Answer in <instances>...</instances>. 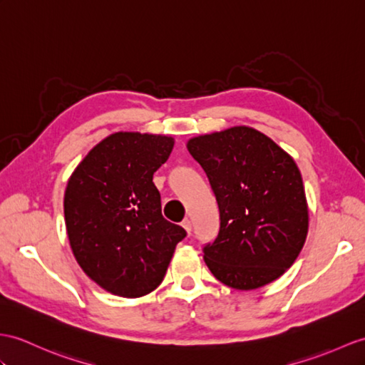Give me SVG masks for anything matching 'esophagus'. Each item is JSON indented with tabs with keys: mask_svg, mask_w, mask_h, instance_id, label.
<instances>
[{
	"mask_svg": "<svg viewBox=\"0 0 365 365\" xmlns=\"http://www.w3.org/2000/svg\"><path fill=\"white\" fill-rule=\"evenodd\" d=\"M181 226H182L185 230H187V234L190 235V232H192V221H190L189 218H185V220L182 221V223H181Z\"/></svg>",
	"mask_w": 365,
	"mask_h": 365,
	"instance_id": "34e87169",
	"label": "esophagus"
}]
</instances>
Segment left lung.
<instances>
[{"mask_svg": "<svg viewBox=\"0 0 365 365\" xmlns=\"http://www.w3.org/2000/svg\"><path fill=\"white\" fill-rule=\"evenodd\" d=\"M206 172L220 209V230L204 245L210 272L234 289H257L294 263L308 234L299 168L285 150L251 127L187 142Z\"/></svg>", "mask_w": 365, "mask_h": 365, "instance_id": "1", "label": "left lung"}]
</instances>
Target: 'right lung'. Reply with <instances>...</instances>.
Segmentation results:
<instances>
[{"label":"right lung","mask_w":365,"mask_h":365,"mask_svg":"<svg viewBox=\"0 0 365 365\" xmlns=\"http://www.w3.org/2000/svg\"><path fill=\"white\" fill-rule=\"evenodd\" d=\"M170 136L119 131L99 142L71 175L65 223L83 272L120 297L156 289L185 230L167 221L153 173L172 153Z\"/></svg>","instance_id":"add662e5"}]
</instances>
